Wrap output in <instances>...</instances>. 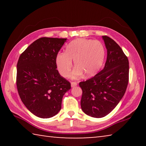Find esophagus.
<instances>
[{
  "mask_svg": "<svg viewBox=\"0 0 146 146\" xmlns=\"http://www.w3.org/2000/svg\"><path fill=\"white\" fill-rule=\"evenodd\" d=\"M71 86L72 88H74V87H75V86H77V83L75 82H72L71 83Z\"/></svg>",
  "mask_w": 146,
  "mask_h": 146,
  "instance_id": "esophagus-1",
  "label": "esophagus"
}]
</instances>
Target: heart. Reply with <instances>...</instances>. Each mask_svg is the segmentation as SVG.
Masks as SVG:
<instances>
[{
  "instance_id": "b5f03b06",
  "label": "heart",
  "mask_w": 146,
  "mask_h": 146,
  "mask_svg": "<svg viewBox=\"0 0 146 146\" xmlns=\"http://www.w3.org/2000/svg\"><path fill=\"white\" fill-rule=\"evenodd\" d=\"M105 58V48L101 42L77 38L66 46L65 53L59 52L55 62L59 73L63 77L69 76L74 62L75 68L71 78L78 79L84 75L90 77L100 70Z\"/></svg>"
}]
</instances>
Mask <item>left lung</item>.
I'll use <instances>...</instances> for the list:
<instances>
[{"label": "left lung", "mask_w": 146, "mask_h": 146, "mask_svg": "<svg viewBox=\"0 0 146 146\" xmlns=\"http://www.w3.org/2000/svg\"><path fill=\"white\" fill-rule=\"evenodd\" d=\"M107 59L103 70L93 78L79 83L82 90L81 108L94 118L105 117L114 110L126 91L129 81V61L120 47L102 36Z\"/></svg>", "instance_id": "obj_1"}]
</instances>
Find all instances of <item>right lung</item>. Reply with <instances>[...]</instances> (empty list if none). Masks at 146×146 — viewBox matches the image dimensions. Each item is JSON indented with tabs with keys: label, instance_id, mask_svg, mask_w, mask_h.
<instances>
[{
	"label": "right lung",
	"instance_id": "right-lung-1",
	"mask_svg": "<svg viewBox=\"0 0 146 146\" xmlns=\"http://www.w3.org/2000/svg\"><path fill=\"white\" fill-rule=\"evenodd\" d=\"M67 38L42 37L30 44L17 65V86L21 100L36 117L48 118L61 110L70 83L56 70L55 56Z\"/></svg>",
	"mask_w": 146,
	"mask_h": 146
}]
</instances>
